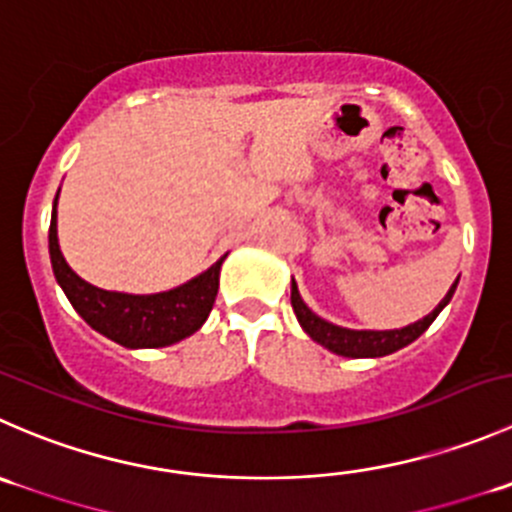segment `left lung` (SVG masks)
Segmentation results:
<instances>
[{"label":"left lung","mask_w":512,"mask_h":512,"mask_svg":"<svg viewBox=\"0 0 512 512\" xmlns=\"http://www.w3.org/2000/svg\"><path fill=\"white\" fill-rule=\"evenodd\" d=\"M460 280V277H458ZM458 280L453 282V287L448 290V295L440 300V305L435 307L430 315H425L423 320L413 322L408 327H400V330H350V327H340V325H332V322L322 320L320 315L310 310V307L302 302L300 292H297L295 280H292V310H295L297 322L302 325V330L312 337L315 342H320L322 347H327L330 352L342 357H382V355H390V352L400 350V347L410 345L413 340H418L430 325H433L435 317L440 315L445 305L450 302L453 297L455 287H458Z\"/></svg>","instance_id":"obj_1"}]
</instances>
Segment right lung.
<instances>
[{
    "instance_id": "right-lung-1",
    "label": "right lung",
    "mask_w": 512,
    "mask_h": 512,
    "mask_svg": "<svg viewBox=\"0 0 512 512\" xmlns=\"http://www.w3.org/2000/svg\"><path fill=\"white\" fill-rule=\"evenodd\" d=\"M59 197V192H57ZM57 197H54L52 225H49V257L59 287L74 310L92 330L102 332L122 347H167L185 340L202 327L215 305L220 287L222 255L210 270L192 277L175 290L157 295H127L109 292L84 282L64 260L57 240Z\"/></svg>"
}]
</instances>
